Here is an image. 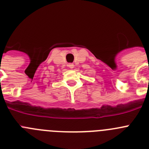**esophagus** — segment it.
Listing matches in <instances>:
<instances>
[{"instance_id": "1", "label": "esophagus", "mask_w": 149, "mask_h": 149, "mask_svg": "<svg viewBox=\"0 0 149 149\" xmlns=\"http://www.w3.org/2000/svg\"><path fill=\"white\" fill-rule=\"evenodd\" d=\"M68 66L69 67V68H70V69H73V68H74V65H73V64H72V63L68 64Z\"/></svg>"}]
</instances>
